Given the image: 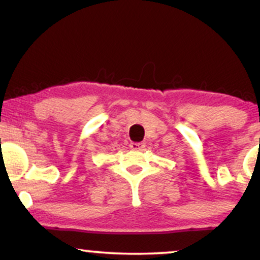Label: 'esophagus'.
I'll return each instance as SVG.
<instances>
[{
	"mask_svg": "<svg viewBox=\"0 0 260 260\" xmlns=\"http://www.w3.org/2000/svg\"><path fill=\"white\" fill-rule=\"evenodd\" d=\"M129 147H131V150H133V151H141L145 148V144L144 143H132L129 145Z\"/></svg>",
	"mask_w": 260,
	"mask_h": 260,
	"instance_id": "34e87169",
	"label": "esophagus"
}]
</instances>
